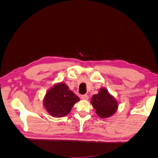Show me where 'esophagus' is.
Here are the masks:
<instances>
[{"instance_id": "obj_1", "label": "esophagus", "mask_w": 158, "mask_h": 158, "mask_svg": "<svg viewBox=\"0 0 158 158\" xmlns=\"http://www.w3.org/2000/svg\"><path fill=\"white\" fill-rule=\"evenodd\" d=\"M81 98H82V99H84V100H88V98H89V97H88V95L85 94V95H82V96H81Z\"/></svg>"}]
</instances>
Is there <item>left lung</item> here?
Returning <instances> with one entry per match:
<instances>
[{"mask_svg":"<svg viewBox=\"0 0 158 158\" xmlns=\"http://www.w3.org/2000/svg\"><path fill=\"white\" fill-rule=\"evenodd\" d=\"M91 103L96 114L102 118L111 117L116 113L118 107L116 99L105 88H101L98 94L93 95Z\"/></svg>","mask_w":158,"mask_h":158,"instance_id":"obj_1","label":"left lung"}]
</instances>
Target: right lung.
<instances>
[{"label":"right lung","mask_w":158,"mask_h":158,"mask_svg":"<svg viewBox=\"0 0 158 158\" xmlns=\"http://www.w3.org/2000/svg\"><path fill=\"white\" fill-rule=\"evenodd\" d=\"M78 101L79 98L72 92L68 85L60 82L55 84L47 91L44 99V106L51 116L63 117L67 115Z\"/></svg>","instance_id":"right-lung-1"}]
</instances>
